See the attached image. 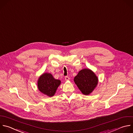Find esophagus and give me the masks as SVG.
<instances>
[{
	"label": "esophagus",
	"mask_w": 133,
	"mask_h": 133,
	"mask_svg": "<svg viewBox=\"0 0 133 133\" xmlns=\"http://www.w3.org/2000/svg\"><path fill=\"white\" fill-rule=\"evenodd\" d=\"M65 80H66V81H68V80H69V77H68V76H66V77H65Z\"/></svg>",
	"instance_id": "obj_1"
}]
</instances>
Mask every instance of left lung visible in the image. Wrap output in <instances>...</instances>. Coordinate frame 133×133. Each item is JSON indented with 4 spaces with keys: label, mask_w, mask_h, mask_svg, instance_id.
<instances>
[{
    "label": "left lung",
    "mask_w": 133,
    "mask_h": 133,
    "mask_svg": "<svg viewBox=\"0 0 133 133\" xmlns=\"http://www.w3.org/2000/svg\"><path fill=\"white\" fill-rule=\"evenodd\" d=\"M74 80L81 93L84 95L91 94L98 83V77L89 68H84L79 71Z\"/></svg>",
    "instance_id": "left-lung-1"
}]
</instances>
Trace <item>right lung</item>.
Listing matches in <instances>:
<instances>
[{
  "instance_id": "1",
  "label": "right lung",
  "mask_w": 133,
  "mask_h": 133,
  "mask_svg": "<svg viewBox=\"0 0 133 133\" xmlns=\"http://www.w3.org/2000/svg\"><path fill=\"white\" fill-rule=\"evenodd\" d=\"M61 83V80L55 79L51 74L45 72L39 77L37 80V88L41 93L52 97L55 94Z\"/></svg>"
}]
</instances>
